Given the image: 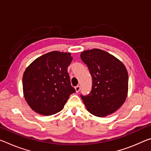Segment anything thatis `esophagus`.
<instances>
[{
    "label": "esophagus",
    "instance_id": "obj_1",
    "mask_svg": "<svg viewBox=\"0 0 151 151\" xmlns=\"http://www.w3.org/2000/svg\"><path fill=\"white\" fill-rule=\"evenodd\" d=\"M80 90H81V86H80L77 85L76 86H75V91H76V93H78V92L80 91Z\"/></svg>",
    "mask_w": 151,
    "mask_h": 151
}]
</instances>
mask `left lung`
Here are the masks:
<instances>
[{
	"label": "left lung",
	"mask_w": 151,
	"mask_h": 151,
	"mask_svg": "<svg viewBox=\"0 0 151 151\" xmlns=\"http://www.w3.org/2000/svg\"><path fill=\"white\" fill-rule=\"evenodd\" d=\"M93 79L91 93L81 94L86 109L103 117L115 112L127 99L129 76L124 65L106 51L94 48L81 54Z\"/></svg>",
	"instance_id": "left-lung-1"
}]
</instances>
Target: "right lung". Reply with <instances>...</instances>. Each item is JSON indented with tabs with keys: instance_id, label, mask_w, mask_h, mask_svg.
I'll list each match as a JSON object with an SVG mask.
<instances>
[{
	"instance_id": "add662e5",
	"label": "right lung",
	"mask_w": 151,
	"mask_h": 151,
	"mask_svg": "<svg viewBox=\"0 0 151 151\" xmlns=\"http://www.w3.org/2000/svg\"><path fill=\"white\" fill-rule=\"evenodd\" d=\"M73 60L69 52L52 51L37 58L22 77L24 96L33 111L45 116L63 109L75 89L67 68Z\"/></svg>"
}]
</instances>
